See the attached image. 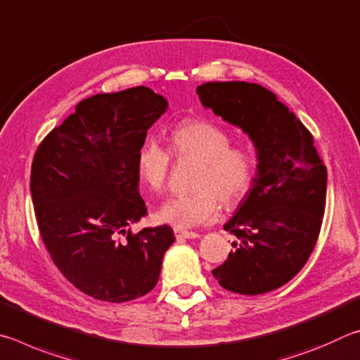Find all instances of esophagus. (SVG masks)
<instances>
[{
	"label": "esophagus",
	"mask_w": 360,
	"mask_h": 360,
	"mask_svg": "<svg viewBox=\"0 0 360 360\" xmlns=\"http://www.w3.org/2000/svg\"><path fill=\"white\" fill-rule=\"evenodd\" d=\"M175 237L179 240H185V238H199L200 236L196 234V232H190V231H181V229H175Z\"/></svg>",
	"instance_id": "1"
}]
</instances>
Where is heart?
I'll list each match as a JSON object with an SVG mask.
<instances>
[{
	"instance_id": "b5f03b06",
	"label": "heart",
	"mask_w": 360,
	"mask_h": 360,
	"mask_svg": "<svg viewBox=\"0 0 360 360\" xmlns=\"http://www.w3.org/2000/svg\"><path fill=\"white\" fill-rule=\"evenodd\" d=\"M170 150L179 158L200 161L190 194L167 198L158 209V218L174 228L188 229L212 223L219 213V200L226 207L242 202L255 181L256 166L251 151L231 145L228 131L207 120H184L169 134ZM170 169L166 148L147 139L137 151L136 170L148 191L164 190Z\"/></svg>"
}]
</instances>
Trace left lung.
Returning a JSON list of instances; mask_svg holds the SVG:
<instances>
[{"mask_svg":"<svg viewBox=\"0 0 360 360\" xmlns=\"http://www.w3.org/2000/svg\"><path fill=\"white\" fill-rule=\"evenodd\" d=\"M196 91L205 109L250 137L257 160L253 186L224 224L234 251L212 274L231 292L274 291L299 274L318 240L326 166L310 131L267 88L234 80Z\"/></svg>","mask_w":360,"mask_h":360,"instance_id":"left-lung-1","label":"left lung"}]
</instances>
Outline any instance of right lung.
Masks as SVG:
<instances>
[{"label": "right lung", "instance_id": "add662e5", "mask_svg": "<svg viewBox=\"0 0 360 360\" xmlns=\"http://www.w3.org/2000/svg\"><path fill=\"white\" fill-rule=\"evenodd\" d=\"M167 107L148 86L94 94L34 155L30 191L42 240L60 272L93 299L120 304L150 292L175 242L167 224L128 229L147 217L137 151Z\"/></svg>", "mask_w": 360, "mask_h": 360}]
</instances>
